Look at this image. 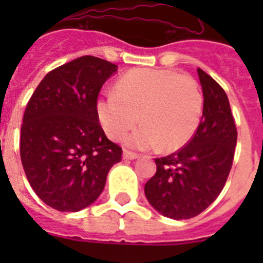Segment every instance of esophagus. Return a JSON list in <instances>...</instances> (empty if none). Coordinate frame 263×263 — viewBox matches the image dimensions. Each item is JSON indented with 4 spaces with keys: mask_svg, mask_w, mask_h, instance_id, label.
Instances as JSON below:
<instances>
[{
    "mask_svg": "<svg viewBox=\"0 0 263 263\" xmlns=\"http://www.w3.org/2000/svg\"><path fill=\"white\" fill-rule=\"evenodd\" d=\"M138 157H139L138 154L129 152V150H125L124 152V159H137Z\"/></svg>",
    "mask_w": 263,
    "mask_h": 263,
    "instance_id": "obj_1",
    "label": "esophagus"
}]
</instances>
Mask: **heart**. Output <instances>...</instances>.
<instances>
[{
  "label": "heart",
  "mask_w": 263,
  "mask_h": 263,
  "mask_svg": "<svg viewBox=\"0 0 263 263\" xmlns=\"http://www.w3.org/2000/svg\"><path fill=\"white\" fill-rule=\"evenodd\" d=\"M203 93L192 76L170 69L138 68L126 72L97 101V116L110 139L120 141L130 134V147L174 152L196 133L203 116Z\"/></svg>",
  "instance_id": "obj_1"
}]
</instances>
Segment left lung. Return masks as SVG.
Returning a JSON list of instances; mask_svg holds the SVG:
<instances>
[{"label": "left lung", "instance_id": "left-lung-1", "mask_svg": "<svg viewBox=\"0 0 263 263\" xmlns=\"http://www.w3.org/2000/svg\"><path fill=\"white\" fill-rule=\"evenodd\" d=\"M203 116L187 145L157 158V173L145 184L148 203L163 216L191 218L206 210L224 188L233 164L237 129L225 90L201 68Z\"/></svg>", "mask_w": 263, "mask_h": 263}]
</instances>
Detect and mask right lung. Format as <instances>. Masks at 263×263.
I'll return each mask as SVG.
<instances>
[{
  "label": "right lung",
  "mask_w": 263,
  "mask_h": 263,
  "mask_svg": "<svg viewBox=\"0 0 263 263\" xmlns=\"http://www.w3.org/2000/svg\"><path fill=\"white\" fill-rule=\"evenodd\" d=\"M117 66L78 58L52 69L27 103L21 126V160L30 185L48 206L78 212L105 187L122 148L106 138L97 97Z\"/></svg>",
  "instance_id": "right-lung-1"
}]
</instances>
